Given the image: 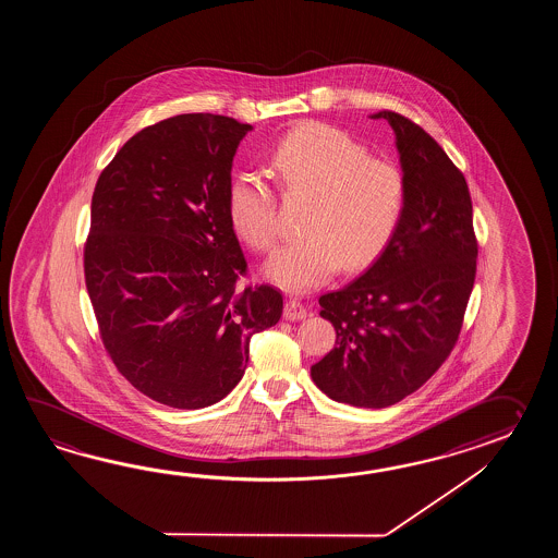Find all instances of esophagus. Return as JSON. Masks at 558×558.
<instances>
[{"instance_id": "obj_1", "label": "esophagus", "mask_w": 558, "mask_h": 558, "mask_svg": "<svg viewBox=\"0 0 558 558\" xmlns=\"http://www.w3.org/2000/svg\"><path fill=\"white\" fill-rule=\"evenodd\" d=\"M284 319L289 320H299L305 319L307 317V307L299 301V299H287V303H284L283 311Z\"/></svg>"}]
</instances>
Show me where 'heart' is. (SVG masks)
Here are the masks:
<instances>
[{"label":"heart","instance_id":"heart-1","mask_svg":"<svg viewBox=\"0 0 558 558\" xmlns=\"http://www.w3.org/2000/svg\"><path fill=\"white\" fill-rule=\"evenodd\" d=\"M271 173L289 199H307L303 238L267 265L275 283L305 291L344 271H363L397 238L409 209V179L391 159L327 123H303L271 151ZM229 221L251 250L274 251L279 202L262 173L239 171L227 191Z\"/></svg>","mask_w":558,"mask_h":558}]
</instances>
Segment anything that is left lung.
<instances>
[{"instance_id":"8db88e82","label":"left lung","mask_w":558,"mask_h":558,"mask_svg":"<svg viewBox=\"0 0 558 558\" xmlns=\"http://www.w3.org/2000/svg\"><path fill=\"white\" fill-rule=\"evenodd\" d=\"M387 119L409 179V209L373 267L319 296L337 341L311 367L332 401L383 409L423 387L451 355L473 293L478 241L463 171L427 131L395 111Z\"/></svg>"}]
</instances>
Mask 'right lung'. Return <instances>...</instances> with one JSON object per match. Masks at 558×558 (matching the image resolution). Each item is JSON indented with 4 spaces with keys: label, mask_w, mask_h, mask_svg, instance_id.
I'll return each mask as SVG.
<instances>
[{
    "label": "right lung",
    "mask_w": 558,
    "mask_h": 558,
    "mask_svg": "<svg viewBox=\"0 0 558 558\" xmlns=\"http://www.w3.org/2000/svg\"><path fill=\"white\" fill-rule=\"evenodd\" d=\"M250 123L185 113L137 131L101 171L85 287L101 343L145 397L173 409L221 401L274 327L283 295L250 267L229 221L233 155Z\"/></svg>",
    "instance_id": "add662e5"
}]
</instances>
